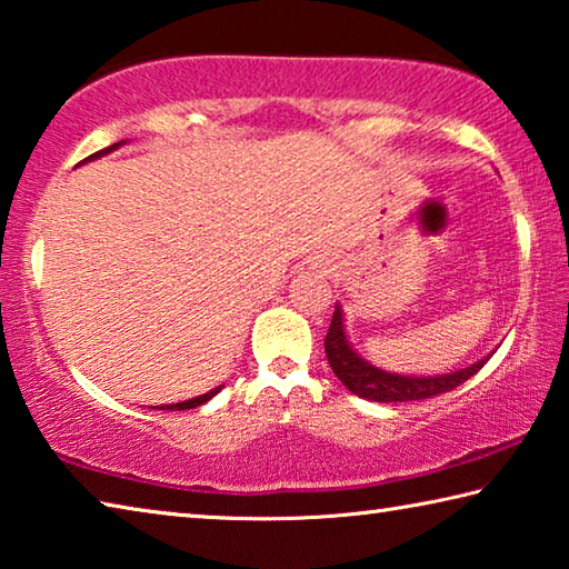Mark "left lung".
<instances>
[{
    "label": "left lung",
    "instance_id": "8db88e82",
    "mask_svg": "<svg viewBox=\"0 0 569 569\" xmlns=\"http://www.w3.org/2000/svg\"><path fill=\"white\" fill-rule=\"evenodd\" d=\"M325 352L327 362H330L332 372L337 375L347 390L357 397H365V400L372 402H412V400H427V397L450 392L455 387L470 380L487 365L492 355H487L485 360L475 362L465 370H457L450 375H437V377H405V375H392L385 372L380 367L365 362L360 355H357L350 342H347L345 335V322H342V310L340 305L335 307L330 332L325 337Z\"/></svg>",
    "mask_w": 569,
    "mask_h": 569
}]
</instances>
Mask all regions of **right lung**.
I'll use <instances>...</instances> for the list:
<instances>
[{"label":"right lung","instance_id":"1","mask_svg":"<svg viewBox=\"0 0 569 569\" xmlns=\"http://www.w3.org/2000/svg\"><path fill=\"white\" fill-rule=\"evenodd\" d=\"M119 144L122 142H117V144H112V147H107V149H102V152H97V154H92V157H87V159H94V157H99V154H107V152H112V149H117ZM84 159V162H87ZM222 390V387H214L212 392H207V395H199V397H194V400H187V402H177V405H164L162 410H192V407H199V405H204L207 400H212V397Z\"/></svg>","mask_w":569,"mask_h":569}]
</instances>
